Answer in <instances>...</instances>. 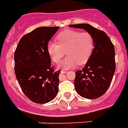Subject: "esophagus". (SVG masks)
Returning a JSON list of instances; mask_svg holds the SVG:
<instances>
[{
    "mask_svg": "<svg viewBox=\"0 0 128 128\" xmlns=\"http://www.w3.org/2000/svg\"><path fill=\"white\" fill-rule=\"evenodd\" d=\"M61 72V73H67V70H62Z\"/></svg>",
    "mask_w": 128,
    "mask_h": 128,
    "instance_id": "34e87169",
    "label": "esophagus"
}]
</instances>
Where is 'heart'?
<instances>
[{"label":"heart","instance_id":"heart-1","mask_svg":"<svg viewBox=\"0 0 128 128\" xmlns=\"http://www.w3.org/2000/svg\"><path fill=\"white\" fill-rule=\"evenodd\" d=\"M57 42H51L48 45V52L54 63H58L66 54L67 58L59 65V68L69 69L78 64L83 65L92 54L94 42L92 36L88 32L73 30H65L56 37Z\"/></svg>","mask_w":128,"mask_h":128}]
</instances>
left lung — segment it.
I'll return each mask as SVG.
<instances>
[{
  "label": "left lung",
  "instance_id": "1",
  "mask_svg": "<svg viewBox=\"0 0 128 128\" xmlns=\"http://www.w3.org/2000/svg\"><path fill=\"white\" fill-rule=\"evenodd\" d=\"M69 26L84 30L92 36L94 42L90 58L83 69L75 72L74 88L83 98H99L109 88L115 72L114 45L105 32L88 24H72Z\"/></svg>",
  "mask_w": 128,
  "mask_h": 128
}]
</instances>
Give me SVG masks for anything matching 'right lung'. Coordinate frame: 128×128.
<instances>
[{"label": "right lung", "instance_id": "obj_1", "mask_svg": "<svg viewBox=\"0 0 128 128\" xmlns=\"http://www.w3.org/2000/svg\"><path fill=\"white\" fill-rule=\"evenodd\" d=\"M59 26L40 27L20 39L14 53V70L24 94L34 102L46 104L58 94L60 71H54L48 45Z\"/></svg>", "mask_w": 128, "mask_h": 128}]
</instances>
